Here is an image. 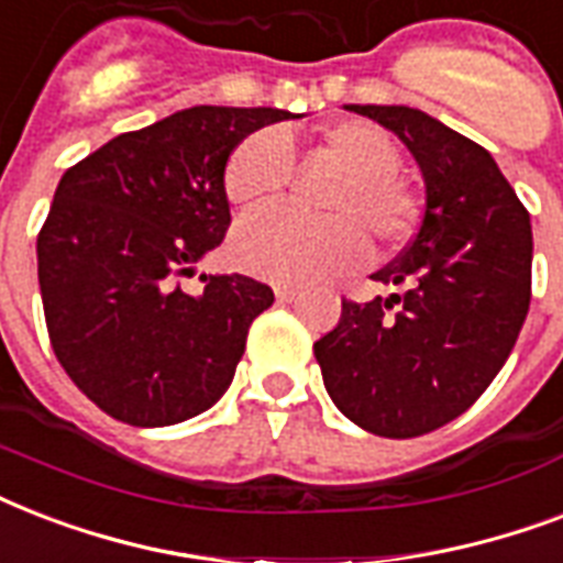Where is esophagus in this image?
I'll return each instance as SVG.
<instances>
[{
    "instance_id": "34e87169",
    "label": "esophagus",
    "mask_w": 563,
    "mask_h": 563,
    "mask_svg": "<svg viewBox=\"0 0 563 563\" xmlns=\"http://www.w3.org/2000/svg\"><path fill=\"white\" fill-rule=\"evenodd\" d=\"M300 295L298 286H286V283H277L274 286V298L280 300V303H289V300H295Z\"/></svg>"
}]
</instances>
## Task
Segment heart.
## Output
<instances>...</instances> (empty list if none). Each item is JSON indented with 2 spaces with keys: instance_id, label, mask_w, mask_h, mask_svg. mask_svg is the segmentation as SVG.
Listing matches in <instances>:
<instances>
[{
  "instance_id": "b5f03b06",
  "label": "heart",
  "mask_w": 563,
  "mask_h": 563,
  "mask_svg": "<svg viewBox=\"0 0 563 563\" xmlns=\"http://www.w3.org/2000/svg\"><path fill=\"white\" fill-rule=\"evenodd\" d=\"M321 148L344 172L324 203L327 219L291 212H254L233 230L239 268L274 283H318L351 272L376 245H397L415 224V198L400 180V152L368 122H335ZM291 175L289 140L280 131H256L233 148L224 166V192L233 207L256 210L283 195Z\"/></svg>"
}]
</instances>
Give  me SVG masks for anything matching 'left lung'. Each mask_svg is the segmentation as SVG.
<instances>
[{
	"label": "left lung",
	"mask_w": 563,
	"mask_h": 563,
	"mask_svg": "<svg viewBox=\"0 0 563 563\" xmlns=\"http://www.w3.org/2000/svg\"><path fill=\"white\" fill-rule=\"evenodd\" d=\"M388 128L415 157L423 219L394 263L371 274L402 295L342 300L316 342L327 394L385 438L444 427L506 365L532 300V224L482 145L406 104H344Z\"/></svg>",
	"instance_id": "obj_1"
}]
</instances>
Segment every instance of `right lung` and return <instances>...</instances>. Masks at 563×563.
Returning <instances> with one entry per match:
<instances>
[{
  "mask_svg": "<svg viewBox=\"0 0 563 563\" xmlns=\"http://www.w3.org/2000/svg\"><path fill=\"white\" fill-rule=\"evenodd\" d=\"M277 108L198 104L113 136L64 172L37 236L43 312L57 362L110 418L172 427L228 391L247 327L274 291L245 274L180 277L230 224L224 166Z\"/></svg>",
  "mask_w": 563,
  "mask_h": 563,
  "instance_id": "1",
  "label": "right lung"
}]
</instances>
